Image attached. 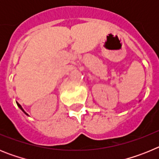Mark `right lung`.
Returning a JSON list of instances; mask_svg holds the SVG:
<instances>
[{"label":"right lung","instance_id":"add662e5","mask_svg":"<svg viewBox=\"0 0 159 159\" xmlns=\"http://www.w3.org/2000/svg\"><path fill=\"white\" fill-rule=\"evenodd\" d=\"M16 104H17V106H18V107H20V110H21V111H23V112H24V113H25V115H27V116H29V115H28V114H27V113H26V112H25V110H24V109H23V107H21V105H20V104H19V103H18V102H16Z\"/></svg>","mask_w":159,"mask_h":159}]
</instances>
